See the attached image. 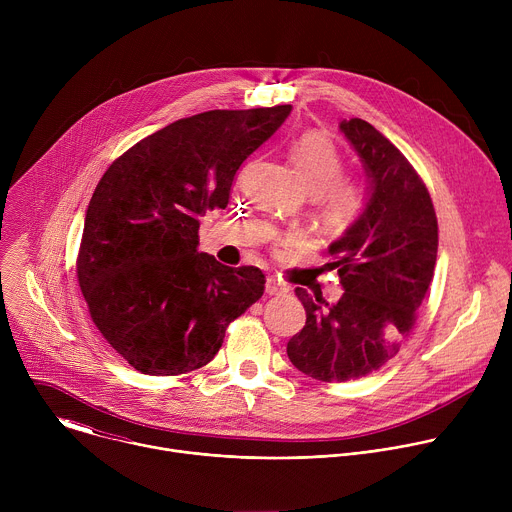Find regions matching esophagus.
Returning <instances> with one entry per match:
<instances>
[{
	"instance_id": "1",
	"label": "esophagus",
	"mask_w": 512,
	"mask_h": 512,
	"mask_svg": "<svg viewBox=\"0 0 512 512\" xmlns=\"http://www.w3.org/2000/svg\"><path fill=\"white\" fill-rule=\"evenodd\" d=\"M287 291H289V287L283 285L279 279L267 277V281H265V294L267 296H283V294H287Z\"/></svg>"
}]
</instances>
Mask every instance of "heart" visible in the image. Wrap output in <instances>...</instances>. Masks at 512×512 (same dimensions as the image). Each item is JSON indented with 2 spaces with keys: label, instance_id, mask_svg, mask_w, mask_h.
Here are the masks:
<instances>
[{
  "label": "heart",
  "instance_id": "b5f03b06",
  "mask_svg": "<svg viewBox=\"0 0 512 512\" xmlns=\"http://www.w3.org/2000/svg\"><path fill=\"white\" fill-rule=\"evenodd\" d=\"M291 156L312 194L320 198L324 221L342 229L354 223L367 202L364 188L342 178L344 160L334 141L318 131H306L291 143ZM294 243V237H279L277 247Z\"/></svg>",
  "mask_w": 512,
  "mask_h": 512
}]
</instances>
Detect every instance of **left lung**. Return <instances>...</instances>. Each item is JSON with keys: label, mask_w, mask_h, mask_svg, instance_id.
Wrapping results in <instances>:
<instances>
[{"label": "left lung", "mask_w": 512, "mask_h": 512, "mask_svg": "<svg viewBox=\"0 0 512 512\" xmlns=\"http://www.w3.org/2000/svg\"><path fill=\"white\" fill-rule=\"evenodd\" d=\"M340 131L369 176V202L328 247L344 294L330 304L296 287L306 326L287 342L291 364L322 383L367 377L399 352L437 257V218L415 168L367 121H342Z\"/></svg>", "instance_id": "1"}]
</instances>
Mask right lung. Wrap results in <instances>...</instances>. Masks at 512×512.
Wrapping results in <instances>:
<instances>
[{
    "instance_id": "1",
    "label": "right lung",
    "mask_w": 512,
    "mask_h": 512,
    "mask_svg": "<svg viewBox=\"0 0 512 512\" xmlns=\"http://www.w3.org/2000/svg\"><path fill=\"white\" fill-rule=\"evenodd\" d=\"M291 105L214 109L137 141L99 180L77 277L103 338L143 375L208 364L225 330L265 289L259 267L198 253L200 216L225 208L241 164Z\"/></svg>"
}]
</instances>
